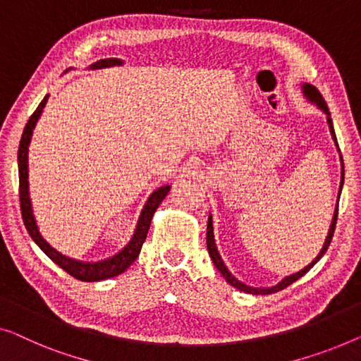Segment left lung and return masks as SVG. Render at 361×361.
I'll return each instance as SVG.
<instances>
[{
    "instance_id": "left-lung-1",
    "label": "left lung",
    "mask_w": 361,
    "mask_h": 361,
    "mask_svg": "<svg viewBox=\"0 0 361 361\" xmlns=\"http://www.w3.org/2000/svg\"><path fill=\"white\" fill-rule=\"evenodd\" d=\"M301 92H303L305 99L310 102V104H313L318 106V109L324 113L327 116V125H329V131H331V136L334 139L336 142V147L338 150V154H341V149H338V144H337V137H336V131H334V125H332V118H331V113L329 109H327L324 99H322V95L318 92V89L314 87V85L311 84H301ZM341 166H342V171H341V186H338V197H341V191H342V186H343V160H342V155H341ZM337 197V201H338ZM337 212H338V202L336 204V209H334V215H332V220H331V225H329V232H327V236L324 240V243H322V248L318 252V256L314 257L313 261L310 262L308 266H305L301 271L295 272V274H290V276H285L282 281H279L276 285H271V287H251V285H246L245 282H241L236 279L232 272L228 271V267L225 266V262L222 259V256H220V252L217 250V245H215V238H214V224H212V215L209 214V219H207V251H209V256H211V259L214 262V266L217 267V271L222 274L225 281H227L232 287L238 288L240 292H245V293H251V295H271V293H276L279 290H283L285 287H288L290 283H293L295 281H298L300 277H303L306 272L310 271L311 267H313L316 262H318L322 256H324V252L329 248V243L332 240V235H334V230H336V224H337Z\"/></svg>"
}]
</instances>
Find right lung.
Instances as JSON below:
<instances>
[{
    "label": "right lung",
    "mask_w": 361,
    "mask_h": 361,
    "mask_svg": "<svg viewBox=\"0 0 361 361\" xmlns=\"http://www.w3.org/2000/svg\"><path fill=\"white\" fill-rule=\"evenodd\" d=\"M121 64H125V61L118 60V58H105V60H99L92 63L87 69L121 66ZM48 97H50L48 94L43 97V100L40 102V105L37 106L34 115L29 118V121H27V125L24 128L23 137H20V142H19V152H18L19 197H20V211H23V220H24L27 232H29L30 238L35 241V245L39 246V248L45 252V255L50 257L56 266H60L63 271H66L69 276L78 279V281L99 282V281H105V279L120 276L121 272H125L126 269L136 261L139 252H141L142 243L146 241V236L150 228V222H152L154 214L160 206V202H162L165 196L169 195L171 186L162 185L159 186L157 190L150 192V196L147 197L146 204H144L141 214H139L136 228H134L131 240H129L125 248H121L116 255L100 261H79V259H73V257L64 256L60 251H56L40 233L39 225H37V220L34 215V209H32L30 192H29V146H30L32 134H34V128L37 126V121H39V118L42 116V111L45 109L48 102Z\"/></svg>",
    "instance_id": "right-lung-1"
}]
</instances>
